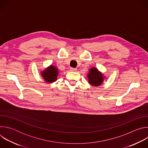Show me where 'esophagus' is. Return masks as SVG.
I'll return each instance as SVG.
<instances>
[{
	"mask_svg": "<svg viewBox=\"0 0 148 148\" xmlns=\"http://www.w3.org/2000/svg\"><path fill=\"white\" fill-rule=\"evenodd\" d=\"M76 69H75V68H70V70L71 71H76Z\"/></svg>",
	"mask_w": 148,
	"mask_h": 148,
	"instance_id": "1",
	"label": "esophagus"
}]
</instances>
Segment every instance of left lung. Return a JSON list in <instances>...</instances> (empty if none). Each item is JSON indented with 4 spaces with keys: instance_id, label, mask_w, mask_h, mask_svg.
<instances>
[{
    "instance_id": "8db88e82",
    "label": "left lung",
    "mask_w": 148,
    "mask_h": 148,
    "mask_svg": "<svg viewBox=\"0 0 148 148\" xmlns=\"http://www.w3.org/2000/svg\"><path fill=\"white\" fill-rule=\"evenodd\" d=\"M88 82L91 86L98 87L102 84L104 79V76L99 72L97 68L93 67L89 70L87 75Z\"/></svg>"
}]
</instances>
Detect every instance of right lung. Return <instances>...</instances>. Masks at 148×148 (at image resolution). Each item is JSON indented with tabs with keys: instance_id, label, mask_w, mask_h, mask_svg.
<instances>
[{
	"instance_id": "right-lung-1",
	"label": "right lung",
	"mask_w": 148,
	"mask_h": 148,
	"mask_svg": "<svg viewBox=\"0 0 148 148\" xmlns=\"http://www.w3.org/2000/svg\"><path fill=\"white\" fill-rule=\"evenodd\" d=\"M58 71L57 67L51 65L41 73L42 77L47 82H53L57 80L58 75Z\"/></svg>"
}]
</instances>
